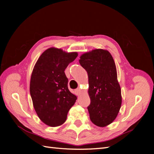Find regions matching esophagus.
I'll list each match as a JSON object with an SVG mask.
<instances>
[{
    "mask_svg": "<svg viewBox=\"0 0 154 154\" xmlns=\"http://www.w3.org/2000/svg\"><path fill=\"white\" fill-rule=\"evenodd\" d=\"M75 92H76V94H77L78 96H79V95H80V94H81V88H77V89H76Z\"/></svg>",
    "mask_w": 154,
    "mask_h": 154,
    "instance_id": "esophagus-1",
    "label": "esophagus"
}]
</instances>
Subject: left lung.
<instances>
[{
  "label": "left lung",
  "instance_id": "left-lung-1",
  "mask_svg": "<svg viewBox=\"0 0 154 154\" xmlns=\"http://www.w3.org/2000/svg\"><path fill=\"white\" fill-rule=\"evenodd\" d=\"M80 58L88 77L90 119L97 127H105L117 117L122 102L114 60L108 51L101 49L83 53Z\"/></svg>",
  "mask_w": 154,
  "mask_h": 154
}]
</instances>
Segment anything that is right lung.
<instances>
[{"instance_id":"obj_1","label":"right lung","mask_w":154,"mask_h":154,"mask_svg":"<svg viewBox=\"0 0 154 154\" xmlns=\"http://www.w3.org/2000/svg\"><path fill=\"white\" fill-rule=\"evenodd\" d=\"M78 57L51 48L36 62L30 80V94L40 119L49 127H58L66 121L70 109L77 97L69 91L65 69Z\"/></svg>"}]
</instances>
